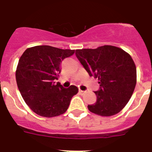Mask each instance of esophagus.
<instances>
[{
  "mask_svg": "<svg viewBox=\"0 0 152 152\" xmlns=\"http://www.w3.org/2000/svg\"><path fill=\"white\" fill-rule=\"evenodd\" d=\"M85 92H86L85 91H82V90H79V93H80V94H84V93H85Z\"/></svg>",
  "mask_w": 152,
  "mask_h": 152,
  "instance_id": "34e87169",
  "label": "esophagus"
}]
</instances>
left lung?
Here are the masks:
<instances>
[{
	"label": "left lung",
	"mask_w": 152,
	"mask_h": 152,
	"mask_svg": "<svg viewBox=\"0 0 152 152\" xmlns=\"http://www.w3.org/2000/svg\"><path fill=\"white\" fill-rule=\"evenodd\" d=\"M75 55L90 76L99 80L96 102L88 105V110L102 116L120 112L136 84V67L130 55L113 45L77 49Z\"/></svg>",
	"instance_id": "1"
}]
</instances>
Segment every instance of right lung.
Returning <instances> with one entry per match:
<instances>
[{
	"instance_id": "1",
	"label": "right lung",
	"mask_w": 152,
	"mask_h": 152,
	"mask_svg": "<svg viewBox=\"0 0 152 152\" xmlns=\"http://www.w3.org/2000/svg\"><path fill=\"white\" fill-rule=\"evenodd\" d=\"M75 50L49 45L31 47L19 60L16 80L17 87L29 108L44 117H54L66 112L78 88L72 85L63 88L58 80L61 62Z\"/></svg>"
}]
</instances>
